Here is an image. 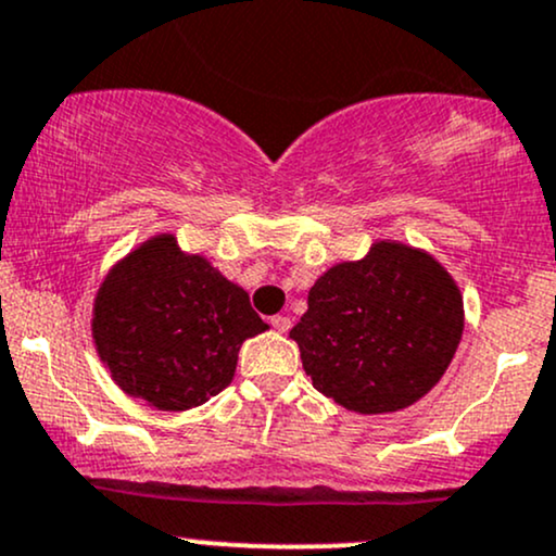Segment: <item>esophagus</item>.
<instances>
[{
	"mask_svg": "<svg viewBox=\"0 0 556 556\" xmlns=\"http://www.w3.org/2000/svg\"><path fill=\"white\" fill-rule=\"evenodd\" d=\"M271 327L277 329V332H288V329L292 327L290 316H285V314H277V316H271Z\"/></svg>",
	"mask_w": 556,
	"mask_h": 556,
	"instance_id": "obj_1",
	"label": "esophagus"
}]
</instances>
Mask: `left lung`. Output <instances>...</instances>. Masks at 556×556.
I'll return each mask as SVG.
<instances>
[{
    "instance_id": "8db88e82",
    "label": "left lung",
    "mask_w": 556,
    "mask_h": 556,
    "mask_svg": "<svg viewBox=\"0 0 556 556\" xmlns=\"http://www.w3.org/2000/svg\"><path fill=\"white\" fill-rule=\"evenodd\" d=\"M465 329V303L432 255L375 242L367 258L332 266L290 329L319 393L358 414L412 406L435 388Z\"/></svg>"
}]
</instances>
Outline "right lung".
Returning a JSON list of instances; mask_svg holds the SVG:
<instances>
[{
	"label": "right lung",
	"mask_w": 556,
	"mask_h": 556,
	"mask_svg": "<svg viewBox=\"0 0 556 556\" xmlns=\"http://www.w3.org/2000/svg\"><path fill=\"white\" fill-rule=\"evenodd\" d=\"M268 329L203 255L157 235L110 268L94 298L97 353L115 386L161 412L200 406L229 386L237 353Z\"/></svg>",
	"instance_id": "obj_1"
}]
</instances>
